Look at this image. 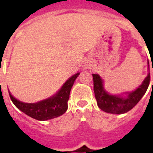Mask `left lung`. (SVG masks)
I'll return each instance as SVG.
<instances>
[{
  "label": "left lung",
  "instance_id": "1",
  "mask_svg": "<svg viewBox=\"0 0 153 153\" xmlns=\"http://www.w3.org/2000/svg\"><path fill=\"white\" fill-rule=\"evenodd\" d=\"M149 66V62H148ZM153 72V71H152ZM94 84V93L97 105L101 110L108 114H122L131 110L137 105L145 94L150 82V73L148 74L142 84L134 91L125 92V95H111L104 88V81L97 74H92ZM153 85V81H152Z\"/></svg>",
  "mask_w": 153,
  "mask_h": 153
}]
</instances>
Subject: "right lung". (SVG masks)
I'll list each match as a JSON object with an SVG mask.
<instances>
[{
	"instance_id": "right-lung-1",
	"label": "right lung",
	"mask_w": 153,
	"mask_h": 153,
	"mask_svg": "<svg viewBox=\"0 0 153 153\" xmlns=\"http://www.w3.org/2000/svg\"><path fill=\"white\" fill-rule=\"evenodd\" d=\"M79 74L76 73L68 79L59 91L48 99L36 103H24L14 98L9 92L10 99L19 110L34 119L46 121L59 117L67 110L71 90Z\"/></svg>"
}]
</instances>
